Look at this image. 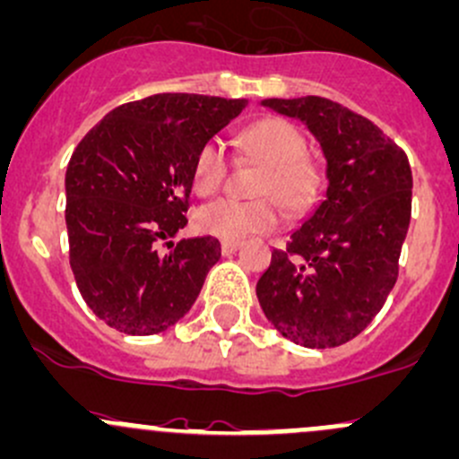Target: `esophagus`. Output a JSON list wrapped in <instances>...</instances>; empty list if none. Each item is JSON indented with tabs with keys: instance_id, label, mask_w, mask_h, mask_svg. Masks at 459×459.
<instances>
[{
	"instance_id": "esophagus-1",
	"label": "esophagus",
	"mask_w": 459,
	"mask_h": 459,
	"mask_svg": "<svg viewBox=\"0 0 459 459\" xmlns=\"http://www.w3.org/2000/svg\"><path fill=\"white\" fill-rule=\"evenodd\" d=\"M239 248V239H224L221 242V255H230Z\"/></svg>"
}]
</instances>
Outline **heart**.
Masks as SVG:
<instances>
[{
	"label": "heart",
	"instance_id": "obj_1",
	"mask_svg": "<svg viewBox=\"0 0 459 459\" xmlns=\"http://www.w3.org/2000/svg\"><path fill=\"white\" fill-rule=\"evenodd\" d=\"M242 149L262 165L255 193L257 200H221L200 206L193 224L202 235L217 239H242L268 233L279 224V209L290 215L306 213L318 195V171L306 158V138L286 118H262L242 134ZM226 176V156L220 141L202 144L191 169V185L197 195H211Z\"/></svg>",
	"mask_w": 459,
	"mask_h": 459
}]
</instances>
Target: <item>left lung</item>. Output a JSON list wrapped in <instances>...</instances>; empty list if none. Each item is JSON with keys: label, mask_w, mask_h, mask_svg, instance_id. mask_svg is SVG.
<instances>
[{"label": "left lung", "mask_w": 459, "mask_h": 459, "mask_svg": "<svg viewBox=\"0 0 459 459\" xmlns=\"http://www.w3.org/2000/svg\"><path fill=\"white\" fill-rule=\"evenodd\" d=\"M301 120L325 158L323 200L273 250L257 299L274 330L303 347L359 336L398 279L411 217V167L403 149L363 116L321 96L266 99Z\"/></svg>", "instance_id": "left-lung-1"}]
</instances>
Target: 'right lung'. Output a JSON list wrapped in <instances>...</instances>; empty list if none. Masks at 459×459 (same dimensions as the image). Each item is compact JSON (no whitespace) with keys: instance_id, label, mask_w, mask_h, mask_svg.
Returning a JSON list of instances; mask_svg holds the SVG:
<instances>
[{"instance_id":"right-lung-1","label":"right lung","mask_w":459,"mask_h":459,"mask_svg":"<svg viewBox=\"0 0 459 459\" xmlns=\"http://www.w3.org/2000/svg\"><path fill=\"white\" fill-rule=\"evenodd\" d=\"M246 99L156 94L116 108L76 144L65 171L70 266L100 321L134 336L176 325L221 250L215 238L173 244L186 226L191 169ZM169 238V253L155 244Z\"/></svg>"}]
</instances>
